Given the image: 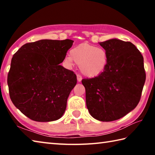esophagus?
Returning <instances> with one entry per match:
<instances>
[{"instance_id": "esophagus-1", "label": "esophagus", "mask_w": 155, "mask_h": 155, "mask_svg": "<svg viewBox=\"0 0 155 155\" xmlns=\"http://www.w3.org/2000/svg\"><path fill=\"white\" fill-rule=\"evenodd\" d=\"M77 81L78 82H81V81H82V77L79 74H77Z\"/></svg>"}]
</instances>
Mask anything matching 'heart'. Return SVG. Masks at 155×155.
Wrapping results in <instances>:
<instances>
[{
  "instance_id": "obj_1",
  "label": "heart",
  "mask_w": 155,
  "mask_h": 155,
  "mask_svg": "<svg viewBox=\"0 0 155 155\" xmlns=\"http://www.w3.org/2000/svg\"><path fill=\"white\" fill-rule=\"evenodd\" d=\"M65 61L72 65L74 61L79 65L81 73L86 77L93 78L101 75L108 64V54L105 49L87 43L74 46L65 57Z\"/></svg>"
}]
</instances>
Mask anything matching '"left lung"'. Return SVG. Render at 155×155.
<instances>
[{
  "mask_svg": "<svg viewBox=\"0 0 155 155\" xmlns=\"http://www.w3.org/2000/svg\"><path fill=\"white\" fill-rule=\"evenodd\" d=\"M99 44L107 52L108 64L101 75L82 83L90 114L111 122L124 117L140 102L146 81L143 57L130 41L114 38Z\"/></svg>",
  "mask_w": 155,
  "mask_h": 155,
  "instance_id": "8db88e82",
  "label": "left lung"
}]
</instances>
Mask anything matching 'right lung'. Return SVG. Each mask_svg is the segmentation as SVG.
<instances>
[{"label": "right lung", "instance_id": "1", "mask_svg": "<svg viewBox=\"0 0 155 155\" xmlns=\"http://www.w3.org/2000/svg\"><path fill=\"white\" fill-rule=\"evenodd\" d=\"M74 41L41 40L25 44L14 54L7 77L13 104L37 122L63 116L77 76L59 64Z\"/></svg>", "mask_w": 155, "mask_h": 155}]
</instances>
